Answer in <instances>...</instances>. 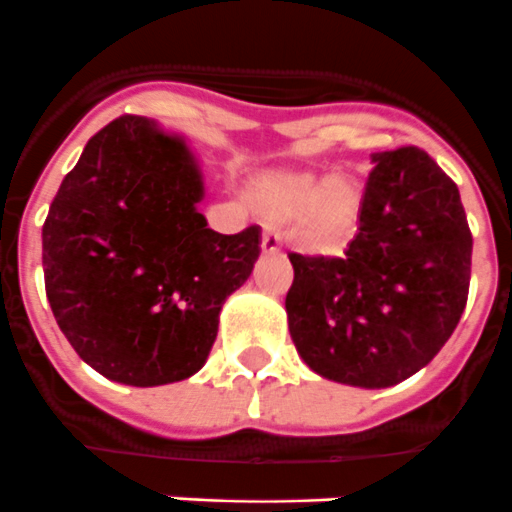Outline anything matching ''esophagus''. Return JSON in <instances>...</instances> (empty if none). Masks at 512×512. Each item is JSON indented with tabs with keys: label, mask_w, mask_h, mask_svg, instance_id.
Here are the masks:
<instances>
[{
	"label": "esophagus",
	"mask_w": 512,
	"mask_h": 512,
	"mask_svg": "<svg viewBox=\"0 0 512 512\" xmlns=\"http://www.w3.org/2000/svg\"><path fill=\"white\" fill-rule=\"evenodd\" d=\"M261 251L263 254H278V251H281V236H278L276 231H263Z\"/></svg>",
	"instance_id": "obj_1"
}]
</instances>
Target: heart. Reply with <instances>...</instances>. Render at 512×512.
Returning a JSON list of instances; mask_svg holds the SVG:
<instances>
[{"label":"heart","instance_id":"1","mask_svg":"<svg viewBox=\"0 0 512 512\" xmlns=\"http://www.w3.org/2000/svg\"><path fill=\"white\" fill-rule=\"evenodd\" d=\"M254 206L263 219L281 224L301 214V236L316 249H331L351 231L361 211V186L346 174L323 179L313 171H268L254 184Z\"/></svg>","mask_w":512,"mask_h":512}]
</instances>
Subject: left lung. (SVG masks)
Returning a JSON list of instances; mask_svg holds the SVG:
<instances>
[{
    "label": "left lung",
    "instance_id": "1",
    "mask_svg": "<svg viewBox=\"0 0 512 512\" xmlns=\"http://www.w3.org/2000/svg\"><path fill=\"white\" fill-rule=\"evenodd\" d=\"M341 258L288 254V331L318 376L388 388L445 346L468 301L470 236L455 181L418 146L373 154Z\"/></svg>",
    "mask_w": 512,
    "mask_h": 512
}]
</instances>
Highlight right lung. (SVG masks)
Wrapping results in <instances>:
<instances>
[{
	"instance_id": "obj_1",
	"label": "right lung",
	"mask_w": 512,
	"mask_h": 512,
	"mask_svg": "<svg viewBox=\"0 0 512 512\" xmlns=\"http://www.w3.org/2000/svg\"><path fill=\"white\" fill-rule=\"evenodd\" d=\"M204 179L181 136L124 114L89 139L42 229L49 306L84 363L126 386L194 376L261 229L224 236L196 206Z\"/></svg>"
}]
</instances>
